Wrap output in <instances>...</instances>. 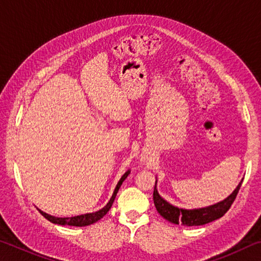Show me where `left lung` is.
Masks as SVG:
<instances>
[{
  "mask_svg": "<svg viewBox=\"0 0 261 261\" xmlns=\"http://www.w3.org/2000/svg\"><path fill=\"white\" fill-rule=\"evenodd\" d=\"M243 180L238 184V187L235 189L230 196L226 198L223 201H220L218 204L212 205L208 207H204V208H198V210H183L178 208L170 205L169 202H167L165 199H162L160 194L158 193L156 188L154 187L153 192V200L154 205L156 207V211L162 215L166 220L170 221L171 223L175 224H183V226H202V224L210 223L212 221L218 220L227 213L230 208L232 202L235 201L237 193L240 191V188L242 185ZM156 185V182H155Z\"/></svg>",
  "mask_w": 261,
  "mask_h": 261,
  "instance_id": "1",
  "label": "left lung"
}]
</instances>
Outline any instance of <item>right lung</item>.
Masks as SVG:
<instances>
[{
  "label": "right lung",
  "mask_w": 261,
  "mask_h": 261,
  "mask_svg": "<svg viewBox=\"0 0 261 261\" xmlns=\"http://www.w3.org/2000/svg\"><path fill=\"white\" fill-rule=\"evenodd\" d=\"M129 174H130V171L127 170L126 173L122 176L120 182L117 183L116 188H115V190H114V193H113L112 198H110L108 204L106 205L102 210H100L98 212H94V213H90V214L73 216V218H55V216H51V215L47 214L42 211H40V213L42 214V216H45V218L48 221H50V222L56 223V224H61V226H73V227L90 226V224L96 222V221H99L101 218H103V216L107 214V212L110 210V207H112V205H113V202L115 200V197H116L118 190H120V188H121L123 180H124L127 177V175H129Z\"/></svg>",
  "instance_id": "1"
}]
</instances>
